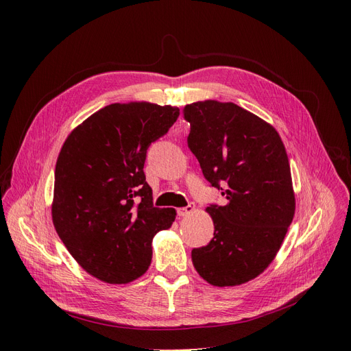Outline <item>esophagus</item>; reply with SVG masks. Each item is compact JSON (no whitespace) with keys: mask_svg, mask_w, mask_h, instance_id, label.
<instances>
[{"mask_svg":"<svg viewBox=\"0 0 351 351\" xmlns=\"http://www.w3.org/2000/svg\"><path fill=\"white\" fill-rule=\"evenodd\" d=\"M195 210V206L190 204V205H187L186 208H180L178 210H177V214H178V217H189L190 214H192V212Z\"/></svg>","mask_w":351,"mask_h":351,"instance_id":"1","label":"esophagus"}]
</instances>
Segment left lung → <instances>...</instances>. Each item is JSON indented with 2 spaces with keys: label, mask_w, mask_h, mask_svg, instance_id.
<instances>
[{
  "label": "left lung",
  "mask_w": 351,
  "mask_h": 351,
  "mask_svg": "<svg viewBox=\"0 0 351 351\" xmlns=\"http://www.w3.org/2000/svg\"><path fill=\"white\" fill-rule=\"evenodd\" d=\"M184 119L190 151L227 199L224 206L206 208L214 237L192 250L193 267L210 285L244 284L269 267L294 217L285 146L269 123L232 102H193Z\"/></svg>",
  "instance_id": "8db88e82"
}]
</instances>
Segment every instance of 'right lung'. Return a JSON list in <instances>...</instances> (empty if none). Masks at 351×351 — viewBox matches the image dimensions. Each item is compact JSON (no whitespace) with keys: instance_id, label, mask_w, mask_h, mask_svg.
Wrapping results in <instances>:
<instances>
[{"instance_id":"right-lung-1","label":"right lung","mask_w":351,"mask_h":351,"mask_svg":"<svg viewBox=\"0 0 351 351\" xmlns=\"http://www.w3.org/2000/svg\"><path fill=\"white\" fill-rule=\"evenodd\" d=\"M180 110L151 102L111 104L67 136L54 182L51 214L61 241L80 267L108 284L142 277L152 240L173 226L174 208H155L143 165L152 142Z\"/></svg>"}]
</instances>
